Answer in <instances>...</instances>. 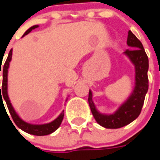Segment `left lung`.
<instances>
[{
    "mask_svg": "<svg viewBox=\"0 0 160 160\" xmlns=\"http://www.w3.org/2000/svg\"><path fill=\"white\" fill-rule=\"evenodd\" d=\"M127 45L129 50H126L124 54L134 65L135 80L134 90L127 100L113 114H102L95 107L92 100V91L90 90L89 92L88 101L93 116L98 124L106 129H119L137 119L149 89V59L140 41L130 31L128 32Z\"/></svg>",
    "mask_w": 160,
    "mask_h": 160,
    "instance_id": "left-lung-1",
    "label": "left lung"
}]
</instances>
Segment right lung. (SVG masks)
I'll return each mask as SVG.
<instances>
[{"label": "right lung", "mask_w": 160, "mask_h": 160, "mask_svg": "<svg viewBox=\"0 0 160 160\" xmlns=\"http://www.w3.org/2000/svg\"><path fill=\"white\" fill-rule=\"evenodd\" d=\"M39 27V26L36 25V26H31V28H29L27 31L25 32L22 37H24L25 36H26L27 34H29L32 30ZM11 58H12V49H11L10 52H9L8 57L6 59V62H5V65L3 66V70H0V75H1V71H2V77H3V80H2V86H1L0 85V100H2V99L5 100L6 103V105H7V108L9 109V112L11 114L12 119H13V121L15 122V124H16V126L18 127L19 129H21V130L26 132L30 134H33V135H37V136H43V135H47V134H50L51 133L55 132L56 129L60 127V124L63 120V118H64V110H63L61 113L60 114V115L56 118L55 119H54L53 121L50 122V123H47V124H30V123H27V122L24 121L23 119H21V117L19 116L18 114L16 113L15 109L13 108L12 105H11V100L9 99L8 96V69L9 65H10V62H11ZM0 69H1V66ZM2 90L1 91L0 90ZM2 95V96H1V95ZM3 102V100H2Z\"/></svg>", "instance_id": "right-lung-1"}]
</instances>
